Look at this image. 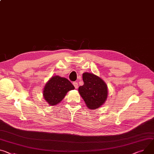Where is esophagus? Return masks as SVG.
Instances as JSON below:
<instances>
[{"instance_id": "obj_1", "label": "esophagus", "mask_w": 154, "mask_h": 154, "mask_svg": "<svg viewBox=\"0 0 154 154\" xmlns=\"http://www.w3.org/2000/svg\"><path fill=\"white\" fill-rule=\"evenodd\" d=\"M73 85H74L75 88L77 89V88H78V83H77V82H74L73 83Z\"/></svg>"}]
</instances>
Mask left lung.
Returning <instances> with one entry per match:
<instances>
[{
  "label": "left lung",
  "instance_id": "8db88e82",
  "mask_svg": "<svg viewBox=\"0 0 154 154\" xmlns=\"http://www.w3.org/2000/svg\"><path fill=\"white\" fill-rule=\"evenodd\" d=\"M82 78L84 84L79 87V92L87 107L92 110L100 107L107 98L106 83L99 76L90 72H84Z\"/></svg>",
  "mask_w": 154,
  "mask_h": 154
}]
</instances>
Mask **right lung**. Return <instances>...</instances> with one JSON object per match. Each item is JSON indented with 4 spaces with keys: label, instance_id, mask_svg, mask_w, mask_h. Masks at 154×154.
Wrapping results in <instances>:
<instances>
[{
    "label": "right lung",
    "instance_id": "add662e5",
    "mask_svg": "<svg viewBox=\"0 0 154 154\" xmlns=\"http://www.w3.org/2000/svg\"><path fill=\"white\" fill-rule=\"evenodd\" d=\"M74 88L71 82L67 79L54 75L46 83L43 90L44 98L49 105L55 106L64 99L68 91Z\"/></svg>",
    "mask_w": 154,
    "mask_h": 154
}]
</instances>
